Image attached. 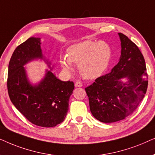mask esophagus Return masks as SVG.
<instances>
[{"label": "esophagus", "instance_id": "esophagus-1", "mask_svg": "<svg viewBox=\"0 0 155 155\" xmlns=\"http://www.w3.org/2000/svg\"><path fill=\"white\" fill-rule=\"evenodd\" d=\"M75 86H76V87H81L82 83L81 81H76L75 82Z\"/></svg>", "mask_w": 155, "mask_h": 155}]
</instances>
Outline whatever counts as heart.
<instances>
[{
  "instance_id": "heart-1",
  "label": "heart",
  "mask_w": 155,
  "mask_h": 155,
  "mask_svg": "<svg viewBox=\"0 0 155 155\" xmlns=\"http://www.w3.org/2000/svg\"><path fill=\"white\" fill-rule=\"evenodd\" d=\"M111 49L105 42L86 40L71 45L67 56L60 57V64L67 73L73 71V64H79L81 75L86 79L97 78L108 67Z\"/></svg>"
}]
</instances>
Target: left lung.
<instances>
[{
	"instance_id": "obj_1",
	"label": "left lung",
	"mask_w": 155,
	"mask_h": 155,
	"mask_svg": "<svg viewBox=\"0 0 155 155\" xmlns=\"http://www.w3.org/2000/svg\"><path fill=\"white\" fill-rule=\"evenodd\" d=\"M121 57L110 73L99 76L85 88L90 110L102 123H114L130 115L145 97L148 75L143 55L135 43L123 33ZM127 78L123 83L120 81Z\"/></svg>"
}]
</instances>
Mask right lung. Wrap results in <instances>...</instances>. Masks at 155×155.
<instances>
[{"mask_svg": "<svg viewBox=\"0 0 155 155\" xmlns=\"http://www.w3.org/2000/svg\"><path fill=\"white\" fill-rule=\"evenodd\" d=\"M40 44V38H30L16 47L8 65V92L13 104L30 123L51 127L66 117L74 84L61 81L49 71L38 86L30 85L23 66L42 58Z\"/></svg>", "mask_w": 155, "mask_h": 155, "instance_id": "right-lung-1", "label": "right lung"}]
</instances>
